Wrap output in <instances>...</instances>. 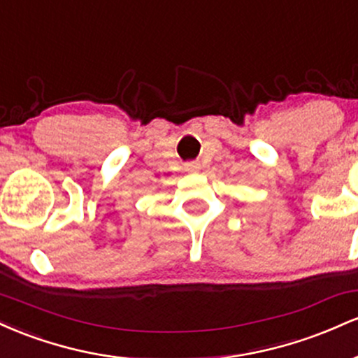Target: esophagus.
<instances>
[{"label":"esophagus","mask_w":358,"mask_h":358,"mask_svg":"<svg viewBox=\"0 0 358 358\" xmlns=\"http://www.w3.org/2000/svg\"><path fill=\"white\" fill-rule=\"evenodd\" d=\"M185 170H187L188 173H196V171L200 170V163H199V162H188V163H185Z\"/></svg>","instance_id":"esophagus-1"}]
</instances>
